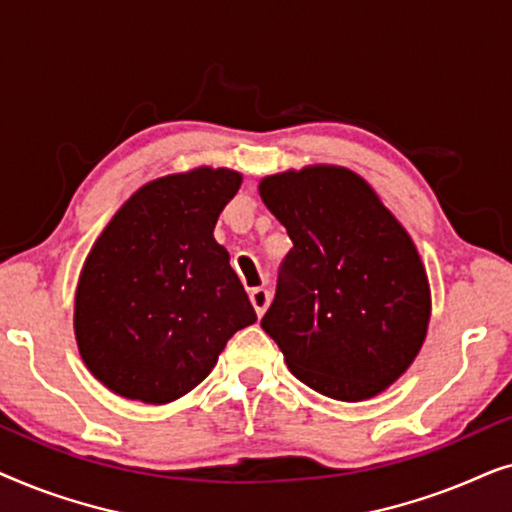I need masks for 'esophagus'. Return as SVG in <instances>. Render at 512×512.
<instances>
[{"mask_svg": "<svg viewBox=\"0 0 512 512\" xmlns=\"http://www.w3.org/2000/svg\"><path fill=\"white\" fill-rule=\"evenodd\" d=\"M249 298H251V305H254L258 317H263L265 310H268V305H270V291L263 289V286H258V289H251Z\"/></svg>", "mask_w": 512, "mask_h": 512, "instance_id": "esophagus-1", "label": "esophagus"}]
</instances>
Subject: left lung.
<instances>
[{
  "label": "left lung",
  "mask_w": 512,
  "mask_h": 512,
  "mask_svg": "<svg viewBox=\"0 0 512 512\" xmlns=\"http://www.w3.org/2000/svg\"><path fill=\"white\" fill-rule=\"evenodd\" d=\"M258 193L293 242L263 331L319 394L349 403L382 394L429 328L431 291L415 242L347 167L272 174Z\"/></svg>",
  "instance_id": "left-lung-1"
}]
</instances>
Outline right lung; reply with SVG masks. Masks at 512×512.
Listing matches in <instances>:
<instances>
[{
  "instance_id": "1",
  "label": "right lung",
  "mask_w": 512,
  "mask_h": 512,
  "mask_svg": "<svg viewBox=\"0 0 512 512\" xmlns=\"http://www.w3.org/2000/svg\"><path fill=\"white\" fill-rule=\"evenodd\" d=\"M240 184L226 167L167 174L139 188L97 237L76 286L74 333L83 363L114 394L177 401L256 321L214 240Z\"/></svg>"
}]
</instances>
